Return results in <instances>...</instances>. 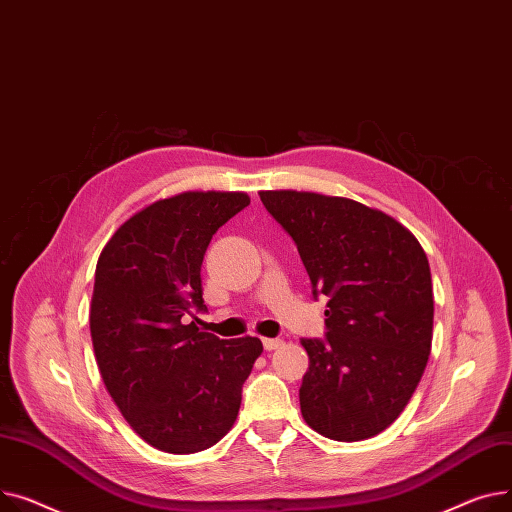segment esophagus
I'll list each match as a JSON object with an SVG mask.
<instances>
[{
    "label": "esophagus",
    "mask_w": 512,
    "mask_h": 512,
    "mask_svg": "<svg viewBox=\"0 0 512 512\" xmlns=\"http://www.w3.org/2000/svg\"><path fill=\"white\" fill-rule=\"evenodd\" d=\"M262 345H264L266 351H275L283 345V341L281 339H262Z\"/></svg>",
    "instance_id": "34e87169"
}]
</instances>
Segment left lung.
Returning a JSON list of instances; mask_svg holds the SVG:
<instances>
[{
  "label": "left lung",
  "instance_id": "obj_1",
  "mask_svg": "<svg viewBox=\"0 0 512 512\" xmlns=\"http://www.w3.org/2000/svg\"><path fill=\"white\" fill-rule=\"evenodd\" d=\"M326 295L324 339H302L306 424L357 442L386 430L422 380L432 349L434 293L424 248L382 210L316 192H258Z\"/></svg>",
  "mask_w": 512,
  "mask_h": 512
}]
</instances>
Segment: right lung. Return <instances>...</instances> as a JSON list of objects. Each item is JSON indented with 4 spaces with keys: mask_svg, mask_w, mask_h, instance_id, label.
<instances>
[{
    "mask_svg": "<svg viewBox=\"0 0 512 512\" xmlns=\"http://www.w3.org/2000/svg\"><path fill=\"white\" fill-rule=\"evenodd\" d=\"M248 204L244 192L157 200L99 256L90 302L97 366L132 430L163 453H198L233 428L262 353L258 337L223 341L188 324L206 312L200 266L210 239Z\"/></svg>",
    "mask_w": 512,
    "mask_h": 512,
    "instance_id": "obj_1",
    "label": "right lung"
}]
</instances>
